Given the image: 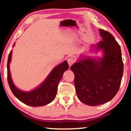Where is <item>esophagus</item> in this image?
Wrapping results in <instances>:
<instances>
[{"instance_id": "obj_1", "label": "esophagus", "mask_w": 131, "mask_h": 131, "mask_svg": "<svg viewBox=\"0 0 131 131\" xmlns=\"http://www.w3.org/2000/svg\"><path fill=\"white\" fill-rule=\"evenodd\" d=\"M67 62H68V64H69V66H71V65H73V64L74 63L75 61L73 58H69V59H68Z\"/></svg>"}]
</instances>
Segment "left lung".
Listing matches in <instances>:
<instances>
[{
    "label": "left lung",
    "mask_w": 131,
    "mask_h": 131,
    "mask_svg": "<svg viewBox=\"0 0 131 131\" xmlns=\"http://www.w3.org/2000/svg\"><path fill=\"white\" fill-rule=\"evenodd\" d=\"M99 31L102 40L94 46L103 50V58H82L70 67L77 96L91 106L103 104L115 96L123 73L121 46L110 33L100 28Z\"/></svg>",
    "instance_id": "obj_1"
}]
</instances>
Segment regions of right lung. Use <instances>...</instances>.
Masks as SVG:
<instances>
[{"label":"right lung","instance_id":"add662e5","mask_svg":"<svg viewBox=\"0 0 131 131\" xmlns=\"http://www.w3.org/2000/svg\"><path fill=\"white\" fill-rule=\"evenodd\" d=\"M15 45V43L13 46ZM12 51L8 56L7 70L8 82L10 89L13 94L22 103L33 107L43 106L51 103L56 96L57 88L65 71L69 69V66L65 61L55 67L49 73L45 80L41 85L30 92H24L19 90L14 85L10 77L9 64L11 61Z\"/></svg>","mask_w":131,"mask_h":131}]
</instances>
